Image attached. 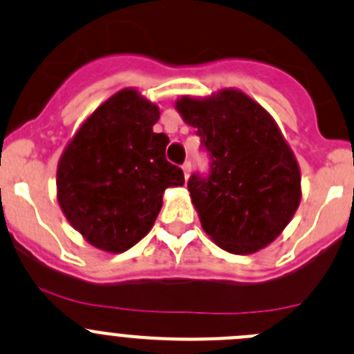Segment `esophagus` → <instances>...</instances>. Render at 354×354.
Listing matches in <instances>:
<instances>
[{"instance_id": "34e87169", "label": "esophagus", "mask_w": 354, "mask_h": 354, "mask_svg": "<svg viewBox=\"0 0 354 354\" xmlns=\"http://www.w3.org/2000/svg\"><path fill=\"white\" fill-rule=\"evenodd\" d=\"M181 169H183L185 180H188V178H190V173H192V166H190V162H185L183 166H181Z\"/></svg>"}]
</instances>
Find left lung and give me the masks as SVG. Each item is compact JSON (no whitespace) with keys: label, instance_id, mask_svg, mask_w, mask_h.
Returning <instances> with one entry per match:
<instances>
[{"label":"left lung","instance_id":"left-lung-1","mask_svg":"<svg viewBox=\"0 0 354 354\" xmlns=\"http://www.w3.org/2000/svg\"><path fill=\"white\" fill-rule=\"evenodd\" d=\"M176 110L197 129L211 157L209 176L188 180L204 232L234 255L269 246L302 197L300 167L274 118L237 88L183 95Z\"/></svg>","mask_w":354,"mask_h":354}]
</instances>
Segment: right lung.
I'll return each mask as SVG.
<instances>
[{
	"mask_svg": "<svg viewBox=\"0 0 354 354\" xmlns=\"http://www.w3.org/2000/svg\"><path fill=\"white\" fill-rule=\"evenodd\" d=\"M160 111L136 88H122L84 120L57 164V201L94 248L127 252L153 227L183 171L166 160L169 138L153 132Z\"/></svg>",
	"mask_w": 354,
	"mask_h": 354,
	"instance_id": "1",
	"label": "right lung"
}]
</instances>
